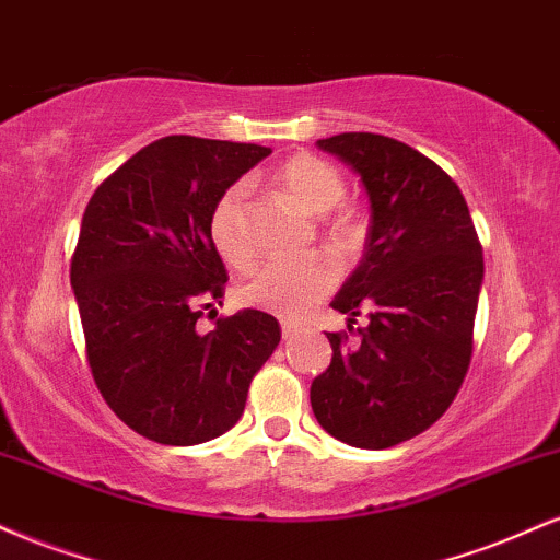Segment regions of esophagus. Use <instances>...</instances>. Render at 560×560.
Wrapping results in <instances>:
<instances>
[{
  "mask_svg": "<svg viewBox=\"0 0 560 560\" xmlns=\"http://www.w3.org/2000/svg\"><path fill=\"white\" fill-rule=\"evenodd\" d=\"M300 334V326L294 324V320H284V324H281V337L284 339H294Z\"/></svg>",
  "mask_w": 560,
  "mask_h": 560,
  "instance_id": "obj_1",
  "label": "esophagus"
}]
</instances>
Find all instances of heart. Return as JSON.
I'll return each mask as SVG.
<instances>
[{
  "label": "heart",
  "mask_w": 560,
  "mask_h": 560,
  "mask_svg": "<svg viewBox=\"0 0 560 560\" xmlns=\"http://www.w3.org/2000/svg\"><path fill=\"white\" fill-rule=\"evenodd\" d=\"M276 182L289 197L300 202L311 215H329L345 199V178L331 163L316 155H292L276 171ZM339 244L352 242L355 226L347 215H339L329 229ZM210 240L218 255L234 268H244L255 255L253 229H249V184H231L210 210ZM337 281V271L324 255L305 258H276L262 262L240 287V298L247 305L276 313L281 318H300Z\"/></svg>",
  "instance_id": "1"
}]
</instances>
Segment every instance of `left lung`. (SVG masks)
Masks as SVG:
<instances>
[{
  "mask_svg": "<svg viewBox=\"0 0 560 560\" xmlns=\"http://www.w3.org/2000/svg\"><path fill=\"white\" fill-rule=\"evenodd\" d=\"M361 176L371 226L363 260L334 311L361 342L326 334L331 363L313 378L320 427L352 447L384 450L427 432L450 408L471 363L485 258L458 184L419 150L378 133L318 139Z\"/></svg>",
  "mask_w": 560,
  "mask_h": 560,
  "instance_id": "1",
  "label": "left lung"
}]
</instances>
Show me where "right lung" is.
I'll use <instances>...</instances> for the list:
<instances>
[{"mask_svg":"<svg viewBox=\"0 0 560 560\" xmlns=\"http://www.w3.org/2000/svg\"><path fill=\"white\" fill-rule=\"evenodd\" d=\"M271 147L165 137L94 191L70 262L86 358L105 402L160 445H199L242 419L247 389L281 339L262 311L221 318L226 266L210 240L215 199Z\"/></svg>","mask_w":560,"mask_h":560,"instance_id":"1","label":"right lung"}]
</instances>
